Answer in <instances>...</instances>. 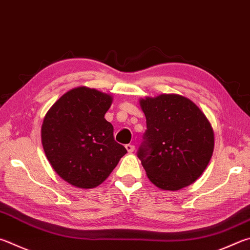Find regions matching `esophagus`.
<instances>
[{
  "label": "esophagus",
  "mask_w": 250,
  "mask_h": 250,
  "mask_svg": "<svg viewBox=\"0 0 250 250\" xmlns=\"http://www.w3.org/2000/svg\"><path fill=\"white\" fill-rule=\"evenodd\" d=\"M125 148H126V151H128L129 153H132L134 149H135L134 145H132V144H126L125 145Z\"/></svg>",
  "instance_id": "34e87169"
}]
</instances>
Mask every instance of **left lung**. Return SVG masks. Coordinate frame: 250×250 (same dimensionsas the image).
Returning a JSON list of instances; mask_svg holds the SVG:
<instances>
[{
	"label": "left lung",
	"mask_w": 250,
	"mask_h": 250,
	"mask_svg": "<svg viewBox=\"0 0 250 250\" xmlns=\"http://www.w3.org/2000/svg\"><path fill=\"white\" fill-rule=\"evenodd\" d=\"M146 131L138 151L148 179L163 190L194 183L210 162L214 132L196 104L177 94L140 99Z\"/></svg>",
	"instance_id": "obj_1"
}]
</instances>
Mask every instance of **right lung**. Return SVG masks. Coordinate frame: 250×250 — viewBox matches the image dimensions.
<instances>
[{"label": "right lung", "instance_id": "right-lung-1", "mask_svg": "<svg viewBox=\"0 0 250 250\" xmlns=\"http://www.w3.org/2000/svg\"><path fill=\"white\" fill-rule=\"evenodd\" d=\"M111 103L110 95L81 86L62 95L44 117L43 151L54 171L72 186L97 187L126 153L105 119Z\"/></svg>", "mask_w": 250, "mask_h": 250}]
</instances>
